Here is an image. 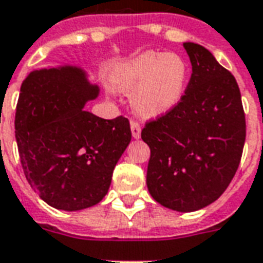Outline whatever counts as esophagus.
<instances>
[{"label": "esophagus", "instance_id": "1", "mask_svg": "<svg viewBox=\"0 0 263 263\" xmlns=\"http://www.w3.org/2000/svg\"><path fill=\"white\" fill-rule=\"evenodd\" d=\"M130 127H132V136H133L134 138L141 137V126H140L138 122H130Z\"/></svg>", "mask_w": 263, "mask_h": 263}]
</instances>
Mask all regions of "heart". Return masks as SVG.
Returning <instances> with one entry per match:
<instances>
[{
	"label": "heart",
	"mask_w": 263,
	"mask_h": 263,
	"mask_svg": "<svg viewBox=\"0 0 263 263\" xmlns=\"http://www.w3.org/2000/svg\"><path fill=\"white\" fill-rule=\"evenodd\" d=\"M188 81V66L174 53L144 52L114 67L109 83L132 93V105L142 118H159L176 108Z\"/></svg>",
	"instance_id": "heart-1"
}]
</instances>
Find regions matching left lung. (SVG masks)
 <instances>
[{"mask_svg":"<svg viewBox=\"0 0 263 263\" xmlns=\"http://www.w3.org/2000/svg\"><path fill=\"white\" fill-rule=\"evenodd\" d=\"M192 75L176 108L145 122L151 149L146 186L167 209L211 204L233 180L246 141V115L235 77L201 45H182Z\"/></svg>","mask_w":263,"mask_h":263,"instance_id":"obj_1","label":"left lung"}]
</instances>
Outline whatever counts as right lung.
I'll return each mask as SVG.
<instances>
[{
  "instance_id": "obj_1",
  "label": "right lung",
  "mask_w": 263,
  "mask_h": 263,
  "mask_svg": "<svg viewBox=\"0 0 263 263\" xmlns=\"http://www.w3.org/2000/svg\"><path fill=\"white\" fill-rule=\"evenodd\" d=\"M99 96L79 68L32 71L20 87L15 136L28 184L64 211L87 209L108 192L112 172L132 140L129 119L83 109Z\"/></svg>"
}]
</instances>
